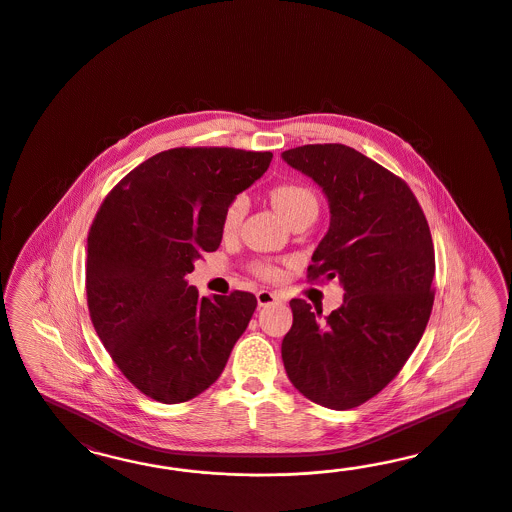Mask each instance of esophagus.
<instances>
[{
    "instance_id": "esophagus-1",
    "label": "esophagus",
    "mask_w": 512,
    "mask_h": 512,
    "mask_svg": "<svg viewBox=\"0 0 512 512\" xmlns=\"http://www.w3.org/2000/svg\"><path fill=\"white\" fill-rule=\"evenodd\" d=\"M279 300H281L279 295L272 293V291H259V293H257V302H259L261 308L270 306V304H278Z\"/></svg>"
}]
</instances>
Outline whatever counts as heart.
Segmentation results:
<instances>
[{
	"instance_id": "heart-1",
	"label": "heart",
	"mask_w": 512,
	"mask_h": 512,
	"mask_svg": "<svg viewBox=\"0 0 512 512\" xmlns=\"http://www.w3.org/2000/svg\"><path fill=\"white\" fill-rule=\"evenodd\" d=\"M270 197H272L274 206L278 208L279 214L289 221L308 210H317V197L310 187L304 186V184H295V182L278 184L272 189ZM246 210H248V201L244 195L234 197L233 201L227 204V208L223 212V219H221V231L225 236H231L240 229V223L246 216ZM251 270L259 278L268 279V281H276L281 278V270L276 264L253 263Z\"/></svg>"
}]
</instances>
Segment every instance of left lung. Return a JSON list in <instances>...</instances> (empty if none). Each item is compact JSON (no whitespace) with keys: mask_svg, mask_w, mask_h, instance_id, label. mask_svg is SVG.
Masks as SVG:
<instances>
[{"mask_svg":"<svg viewBox=\"0 0 512 512\" xmlns=\"http://www.w3.org/2000/svg\"><path fill=\"white\" fill-rule=\"evenodd\" d=\"M281 155L323 187L330 204L308 281L338 276L345 291L326 317L291 300L283 366L311 402L353 409L387 387L424 334L435 295L432 234L402 178L355 148L306 144Z\"/></svg>","mask_w":512,"mask_h":512,"instance_id":"1","label":"left lung"}]
</instances>
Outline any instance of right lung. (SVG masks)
<instances>
[{"mask_svg": "<svg viewBox=\"0 0 512 512\" xmlns=\"http://www.w3.org/2000/svg\"><path fill=\"white\" fill-rule=\"evenodd\" d=\"M270 152L197 146L146 159L112 187L88 233L93 328L125 379L161 403L199 396L223 372L257 298L199 296L184 276L221 244L227 204Z\"/></svg>", "mask_w": 512, "mask_h": 512, "instance_id": "right-lung-1", "label": "right lung"}]
</instances>
